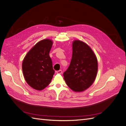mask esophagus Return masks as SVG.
I'll list each match as a JSON object with an SVG mask.
<instances>
[{
	"label": "esophagus",
	"instance_id": "obj_1",
	"mask_svg": "<svg viewBox=\"0 0 126 126\" xmlns=\"http://www.w3.org/2000/svg\"><path fill=\"white\" fill-rule=\"evenodd\" d=\"M56 73L58 74H62V70H58V71H56Z\"/></svg>",
	"mask_w": 126,
	"mask_h": 126
}]
</instances>
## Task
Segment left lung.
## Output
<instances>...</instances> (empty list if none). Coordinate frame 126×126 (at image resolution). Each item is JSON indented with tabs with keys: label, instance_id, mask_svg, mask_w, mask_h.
Returning <instances> with one entry per match:
<instances>
[{
	"label": "left lung",
	"instance_id": "8db88e82",
	"mask_svg": "<svg viewBox=\"0 0 126 126\" xmlns=\"http://www.w3.org/2000/svg\"><path fill=\"white\" fill-rule=\"evenodd\" d=\"M97 71V59L92 49L83 41H74L70 65L63 74L68 86L76 92L84 91L94 82Z\"/></svg>",
	"mask_w": 126,
	"mask_h": 126
}]
</instances>
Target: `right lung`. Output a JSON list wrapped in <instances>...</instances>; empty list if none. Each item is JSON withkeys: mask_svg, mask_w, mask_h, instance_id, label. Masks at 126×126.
<instances>
[{"mask_svg": "<svg viewBox=\"0 0 126 126\" xmlns=\"http://www.w3.org/2000/svg\"><path fill=\"white\" fill-rule=\"evenodd\" d=\"M52 41L48 39L37 43L27 54L22 69L27 83L32 88L41 90L50 83L55 70L49 56Z\"/></svg>", "mask_w": 126, "mask_h": 126, "instance_id": "add662e5", "label": "right lung"}]
</instances>
